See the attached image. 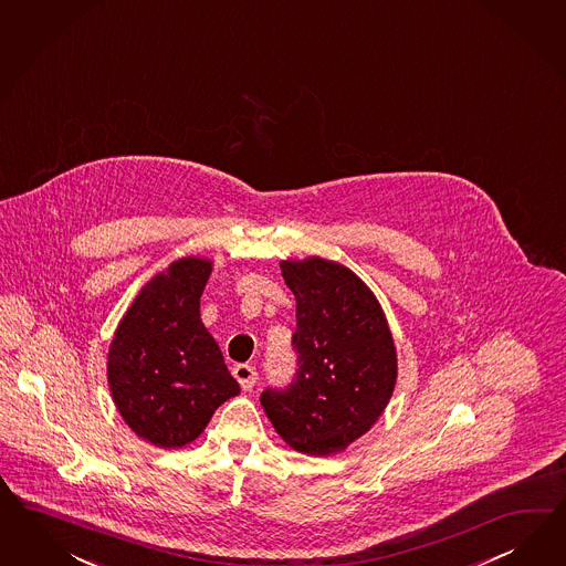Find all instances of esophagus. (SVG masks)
I'll return each instance as SVG.
<instances>
[{
  "instance_id": "obj_1",
  "label": "esophagus",
  "mask_w": 566,
  "mask_h": 566,
  "mask_svg": "<svg viewBox=\"0 0 566 566\" xmlns=\"http://www.w3.org/2000/svg\"><path fill=\"white\" fill-rule=\"evenodd\" d=\"M233 376H235V380L240 382V387L243 390H250V388L254 387V382H256V368L254 366H248V364H238L235 368H233Z\"/></svg>"
}]
</instances>
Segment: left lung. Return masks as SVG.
<instances>
[{
  "mask_svg": "<svg viewBox=\"0 0 566 566\" xmlns=\"http://www.w3.org/2000/svg\"><path fill=\"white\" fill-rule=\"evenodd\" d=\"M295 295L297 376L260 403L293 451H345L385 413L397 385V349L385 310L359 276L335 260H281Z\"/></svg>",
  "mask_w": 566,
  "mask_h": 566,
  "instance_id": "left-lung-1",
  "label": "left lung"
}]
</instances>
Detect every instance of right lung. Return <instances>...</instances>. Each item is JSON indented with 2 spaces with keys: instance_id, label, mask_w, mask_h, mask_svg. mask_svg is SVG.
Here are the masks:
<instances>
[{
  "instance_id": "1",
  "label": "right lung",
  "mask_w": 566,
  "mask_h": 566,
  "mask_svg": "<svg viewBox=\"0 0 566 566\" xmlns=\"http://www.w3.org/2000/svg\"><path fill=\"white\" fill-rule=\"evenodd\" d=\"M212 260L179 259L153 276L115 328L107 382L122 420L159 449L200 437L214 409L240 395L223 354L200 321Z\"/></svg>"
}]
</instances>
